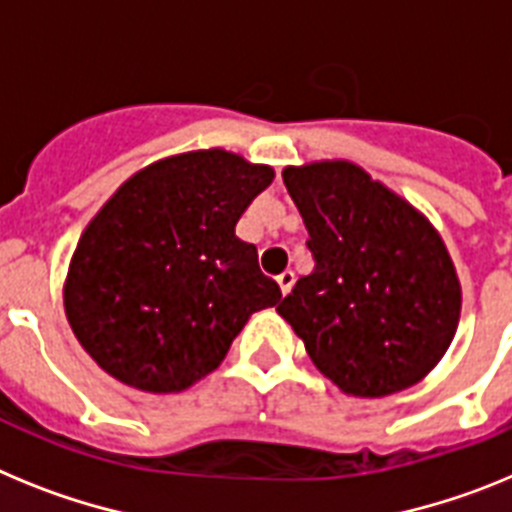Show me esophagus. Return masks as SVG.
<instances>
[{
    "label": "esophagus",
    "mask_w": 512,
    "mask_h": 512,
    "mask_svg": "<svg viewBox=\"0 0 512 512\" xmlns=\"http://www.w3.org/2000/svg\"><path fill=\"white\" fill-rule=\"evenodd\" d=\"M293 283H296V275H293L291 270H283V273L278 275V286H281L283 296H286V293H291Z\"/></svg>",
    "instance_id": "34e87169"
}]
</instances>
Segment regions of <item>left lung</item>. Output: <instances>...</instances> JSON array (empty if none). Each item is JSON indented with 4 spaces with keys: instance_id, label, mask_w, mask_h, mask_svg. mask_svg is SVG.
<instances>
[{
    "instance_id": "8db88e82",
    "label": "left lung",
    "mask_w": 512,
    "mask_h": 512,
    "mask_svg": "<svg viewBox=\"0 0 512 512\" xmlns=\"http://www.w3.org/2000/svg\"><path fill=\"white\" fill-rule=\"evenodd\" d=\"M314 270L278 314L314 366L353 397L417 384L456 335L461 286L438 231L350 162L283 170Z\"/></svg>"
}]
</instances>
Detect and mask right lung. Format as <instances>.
<instances>
[{
  "mask_svg": "<svg viewBox=\"0 0 512 512\" xmlns=\"http://www.w3.org/2000/svg\"><path fill=\"white\" fill-rule=\"evenodd\" d=\"M273 170L224 149L162 159L123 182L84 229L64 288L82 348L118 381L170 394L229 353L250 314L281 301L234 234Z\"/></svg>",
  "mask_w": 512,
  "mask_h": 512,
  "instance_id": "add662e5",
  "label": "right lung"
}]
</instances>
